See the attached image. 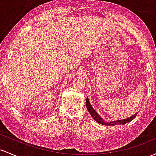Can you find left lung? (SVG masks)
I'll return each mask as SVG.
<instances>
[{
	"mask_svg": "<svg viewBox=\"0 0 156 156\" xmlns=\"http://www.w3.org/2000/svg\"><path fill=\"white\" fill-rule=\"evenodd\" d=\"M86 105H87V108L88 111H89L90 114V115L92 116V117H93V119H94L97 122L101 124V125H105V126H115V125H124V124L129 122V121L132 120V119H133L134 118L136 117V115H137V114H134V115L132 116L131 117L127 118V119H120V120L114 121V122H105V121L103 120L101 117H100V116L97 114V112H96V111L93 109V107H92V105H90V102L89 101L88 98H87V99H86Z\"/></svg>",
	"mask_w": 156,
	"mask_h": 156,
	"instance_id": "left-lung-1",
	"label": "left lung"
}]
</instances>
